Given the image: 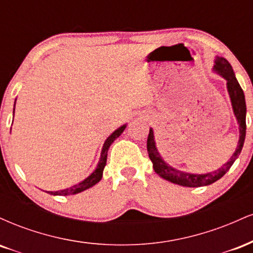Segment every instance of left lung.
<instances>
[{
	"label": "left lung",
	"instance_id": "1",
	"mask_svg": "<svg viewBox=\"0 0 253 253\" xmlns=\"http://www.w3.org/2000/svg\"><path fill=\"white\" fill-rule=\"evenodd\" d=\"M215 71L219 72L221 76L227 81V89L229 97H231L232 107H233L234 115L237 117L238 123H239V143H238L236 152L231 157V159L226 164H223L220 169H217L214 172L205 173V175H194V173H187L178 171L170 165H168L159 156L158 151L156 149L155 139H153V130L150 129L149 136H147V153L151 162L153 163V169L159 176L163 177L164 179L171 183H176L183 187H203V185H210L211 183L216 182L225 175L232 167V164L236 162V159L239 157L242 152L244 140L246 135V103H245V95L242 86L238 83L236 75H234L233 69L231 64L227 62L225 58L217 57L215 60Z\"/></svg>",
	"mask_w": 253,
	"mask_h": 253
}]
</instances>
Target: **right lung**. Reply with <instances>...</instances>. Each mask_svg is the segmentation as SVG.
Wrapping results in <instances>:
<instances>
[{
  "mask_svg": "<svg viewBox=\"0 0 253 253\" xmlns=\"http://www.w3.org/2000/svg\"><path fill=\"white\" fill-rule=\"evenodd\" d=\"M125 128H126V126L124 125V126H121L120 128H118L115 132H113L112 135H109L108 138H107V140L104 141L102 152H101L100 162H98L96 170H95L91 175H90L89 177H86L84 181L78 183V184H76V185H74V187L68 188V189H64V190H59V191H48V194H51V195H60V196L75 195V194L81 193V191L89 189V188H91L92 185L96 184L97 182H100L101 178H102L103 169H104V167H106V163H107V153H108L109 146L112 145L113 141H114L115 139H117L118 136L124 132Z\"/></svg>",
  "mask_w": 253,
  "mask_h": 253,
  "instance_id": "add662e5",
  "label": "right lung"
}]
</instances>
